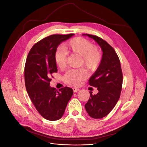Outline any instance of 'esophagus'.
<instances>
[{"label":"esophagus","mask_w":147,"mask_h":147,"mask_svg":"<svg viewBox=\"0 0 147 147\" xmlns=\"http://www.w3.org/2000/svg\"><path fill=\"white\" fill-rule=\"evenodd\" d=\"M73 91H74V92H78V91H80V90H79V89H78V88H73Z\"/></svg>","instance_id":"1"}]
</instances>
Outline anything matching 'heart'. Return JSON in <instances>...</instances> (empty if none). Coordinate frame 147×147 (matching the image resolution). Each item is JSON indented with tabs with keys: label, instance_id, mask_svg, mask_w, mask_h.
I'll return each mask as SVG.
<instances>
[{
	"label": "heart",
	"instance_id": "heart-1",
	"mask_svg": "<svg viewBox=\"0 0 147 147\" xmlns=\"http://www.w3.org/2000/svg\"><path fill=\"white\" fill-rule=\"evenodd\" d=\"M64 48L67 53L81 57L80 64L90 71H94L101 63L102 53L99 48L92 45L88 40L82 37H75L64 43ZM66 53L58 49L55 53L56 64L60 69H64L67 64ZM88 77L85 70H70L64 75L65 82L70 84L78 86L81 82Z\"/></svg>",
	"mask_w": 147,
	"mask_h": 147
}]
</instances>
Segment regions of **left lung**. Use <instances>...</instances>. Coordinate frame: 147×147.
Returning <instances> with one entry per match:
<instances>
[{
  "mask_svg": "<svg viewBox=\"0 0 147 147\" xmlns=\"http://www.w3.org/2000/svg\"><path fill=\"white\" fill-rule=\"evenodd\" d=\"M98 43L103 52L101 63L89 80L91 86L97 88L98 92L90 97L84 107L88 115L95 119L107 116L118 101L123 84V74L119 57L114 49L103 39L90 34H83Z\"/></svg>",
  "mask_w": 147,
  "mask_h": 147,
  "instance_id": "obj_1",
  "label": "left lung"
}]
</instances>
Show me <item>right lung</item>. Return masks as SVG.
I'll return each mask as SVG.
<instances>
[{"label": "right lung", "mask_w": 147, "mask_h": 147, "mask_svg": "<svg viewBox=\"0 0 147 147\" xmlns=\"http://www.w3.org/2000/svg\"><path fill=\"white\" fill-rule=\"evenodd\" d=\"M74 34L51 35L43 38L30 49L24 67L25 85L30 99L42 116L56 121L63 116L74 92L72 88L57 91L50 86V77L57 72L55 53L59 45Z\"/></svg>", "instance_id": "add662e5"}]
</instances>
